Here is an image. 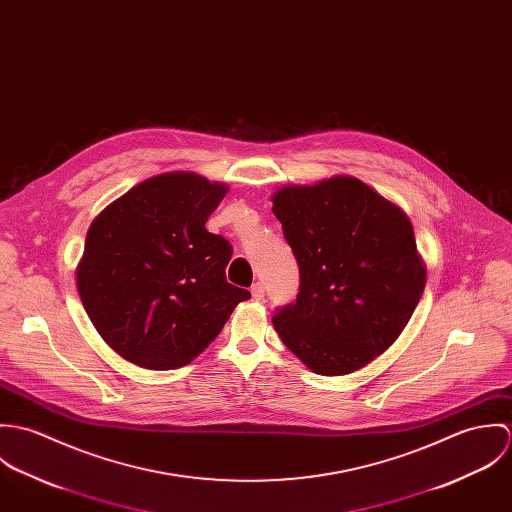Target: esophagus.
Instances as JSON below:
<instances>
[{"instance_id": "34e87169", "label": "esophagus", "mask_w": 512, "mask_h": 512, "mask_svg": "<svg viewBox=\"0 0 512 512\" xmlns=\"http://www.w3.org/2000/svg\"><path fill=\"white\" fill-rule=\"evenodd\" d=\"M250 292H252V297L256 299V301H260V299H264V295H266V290H264V284H254L252 288H250Z\"/></svg>"}]
</instances>
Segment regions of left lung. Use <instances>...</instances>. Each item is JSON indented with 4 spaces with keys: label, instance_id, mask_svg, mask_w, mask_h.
Masks as SVG:
<instances>
[{
    "label": "left lung",
    "instance_id": "obj_1",
    "mask_svg": "<svg viewBox=\"0 0 512 512\" xmlns=\"http://www.w3.org/2000/svg\"><path fill=\"white\" fill-rule=\"evenodd\" d=\"M272 203L299 266L297 299L274 329L317 374L363 368L400 337L426 288L412 222L349 175L282 187Z\"/></svg>",
    "mask_w": 512,
    "mask_h": 512
}]
</instances>
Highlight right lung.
Returning a JSON list of instances; mask_svg holds the SVG:
<instances>
[{"mask_svg": "<svg viewBox=\"0 0 512 512\" xmlns=\"http://www.w3.org/2000/svg\"><path fill=\"white\" fill-rule=\"evenodd\" d=\"M226 191L197 173H161L92 220L76 288L100 337L126 361L189 365L250 297L226 282L230 242L205 228Z\"/></svg>", "mask_w": 512, "mask_h": 512, "instance_id": "1", "label": "right lung"}]
</instances>
